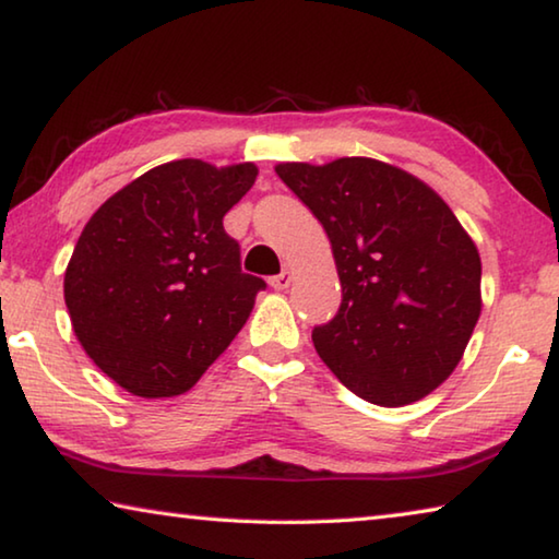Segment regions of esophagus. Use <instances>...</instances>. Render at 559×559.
I'll list each match as a JSON object with an SVG mask.
<instances>
[{
  "mask_svg": "<svg viewBox=\"0 0 559 559\" xmlns=\"http://www.w3.org/2000/svg\"><path fill=\"white\" fill-rule=\"evenodd\" d=\"M290 281H293V276H290V271H281L278 276H271V288H276V290H286L288 286H290Z\"/></svg>",
  "mask_w": 559,
  "mask_h": 559,
  "instance_id": "obj_1",
  "label": "esophagus"
}]
</instances>
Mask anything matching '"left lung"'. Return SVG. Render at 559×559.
I'll use <instances>...</instances> for the list:
<instances>
[{"mask_svg": "<svg viewBox=\"0 0 559 559\" xmlns=\"http://www.w3.org/2000/svg\"><path fill=\"white\" fill-rule=\"evenodd\" d=\"M323 224L343 286L313 328L323 362L380 406L421 400L447 380L480 316V259L447 202L370 157L276 167Z\"/></svg>", "mask_w": 559, "mask_h": 559, "instance_id": "8db88e82", "label": "left lung"}]
</instances>
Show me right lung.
Instances as JSON below:
<instances>
[{"instance_id": "obj_1", "label": "right lung", "mask_w": 559, "mask_h": 559, "mask_svg": "<svg viewBox=\"0 0 559 559\" xmlns=\"http://www.w3.org/2000/svg\"><path fill=\"white\" fill-rule=\"evenodd\" d=\"M251 163L150 169L91 216L63 278L83 349L138 396L187 392L229 347L266 281L241 271L224 214L249 192Z\"/></svg>"}]
</instances>
